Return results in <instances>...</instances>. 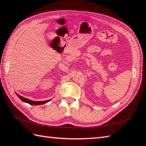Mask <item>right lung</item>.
I'll return each mask as SVG.
<instances>
[{
	"label": "right lung",
	"mask_w": 146,
	"mask_h": 146,
	"mask_svg": "<svg viewBox=\"0 0 146 146\" xmlns=\"http://www.w3.org/2000/svg\"><path fill=\"white\" fill-rule=\"evenodd\" d=\"M16 95L18 97V98L21 100L22 101H23L25 102H27V103L30 104L31 105H40V104H44L45 103H47V102H48L50 101V100H48V101H31V100H30L28 99H27L24 98V97H22L21 96H19V94H18L17 93Z\"/></svg>",
	"instance_id": "obj_1"
}]
</instances>
